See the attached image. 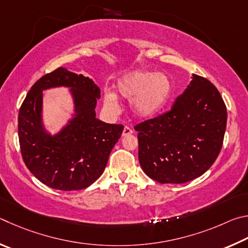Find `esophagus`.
Here are the masks:
<instances>
[{"label": "esophagus", "instance_id": "1", "mask_svg": "<svg viewBox=\"0 0 248 248\" xmlns=\"http://www.w3.org/2000/svg\"><path fill=\"white\" fill-rule=\"evenodd\" d=\"M132 133H133V129L131 127L125 126L124 129H123V133H122V135H123V136H128V135H131Z\"/></svg>", "mask_w": 248, "mask_h": 248}]
</instances>
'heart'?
Here are the masks:
<instances>
[{"instance_id":"1","label":"heart","mask_w":248,"mask_h":248,"mask_svg":"<svg viewBox=\"0 0 248 248\" xmlns=\"http://www.w3.org/2000/svg\"><path fill=\"white\" fill-rule=\"evenodd\" d=\"M117 93L132 100V110L138 116L155 114L166 106L172 93V81L167 74L155 72H134L117 81ZM104 103L108 108L116 110L119 101L114 93L104 94Z\"/></svg>"}]
</instances>
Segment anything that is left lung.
<instances>
[{
  "instance_id": "left-lung-1",
  "label": "left lung",
  "mask_w": 248,
  "mask_h": 248,
  "mask_svg": "<svg viewBox=\"0 0 248 248\" xmlns=\"http://www.w3.org/2000/svg\"><path fill=\"white\" fill-rule=\"evenodd\" d=\"M227 107L205 77L193 80L171 110L135 125L142 170L159 183L182 184L202 175L222 148Z\"/></svg>"
}]
</instances>
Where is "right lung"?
I'll list each match as a JSON object with an SVG mask.
<instances>
[{"label":"right lung","instance_id":"add662e5","mask_svg":"<svg viewBox=\"0 0 248 248\" xmlns=\"http://www.w3.org/2000/svg\"><path fill=\"white\" fill-rule=\"evenodd\" d=\"M60 85L71 87L76 117L52 138L41 124L42 91ZM98 98L100 89L90 78L63 67L46 74L28 91L18 113L19 146L26 167L41 183L54 189L78 190L101 176L124 126L95 119Z\"/></svg>","mask_w":248,"mask_h":248}]
</instances>
